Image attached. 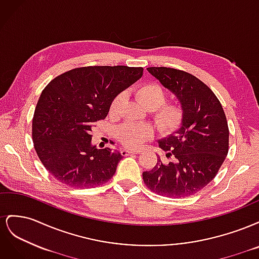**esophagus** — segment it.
I'll list each match as a JSON object with an SVG mask.
<instances>
[{
	"label": "esophagus",
	"mask_w": 259,
	"mask_h": 259,
	"mask_svg": "<svg viewBox=\"0 0 259 259\" xmlns=\"http://www.w3.org/2000/svg\"><path fill=\"white\" fill-rule=\"evenodd\" d=\"M140 150H134V149H128V148H123L121 149V153L122 155H128L133 153H139Z\"/></svg>",
	"instance_id": "esophagus-1"
}]
</instances>
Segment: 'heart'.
<instances>
[{
	"label": "heart",
	"mask_w": 259,
	"mask_h": 259,
	"mask_svg": "<svg viewBox=\"0 0 259 259\" xmlns=\"http://www.w3.org/2000/svg\"><path fill=\"white\" fill-rule=\"evenodd\" d=\"M137 94L148 108L154 109V122L162 133L170 134L180 126L184 117L183 109L176 104H165L166 93L160 84L146 83L140 86ZM122 104L123 95L120 94L112 100L110 114L119 113ZM152 133V128L146 124L125 123L116 130V136L124 145L138 147L150 139Z\"/></svg>",
	"instance_id": "b5f03b06"
}]
</instances>
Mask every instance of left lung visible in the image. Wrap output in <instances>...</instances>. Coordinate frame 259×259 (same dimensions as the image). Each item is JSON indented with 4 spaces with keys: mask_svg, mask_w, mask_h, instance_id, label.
Returning a JSON list of instances; mask_svg holds the SVG:
<instances>
[{
    "mask_svg": "<svg viewBox=\"0 0 259 259\" xmlns=\"http://www.w3.org/2000/svg\"><path fill=\"white\" fill-rule=\"evenodd\" d=\"M147 70L177 96L184 117L179 130L159 140L170 161L159 156L155 166L143 173L144 183L163 197H190L215 178L228 154L226 114L213 91L194 75L166 67Z\"/></svg>",
    "mask_w": 259,
    "mask_h": 259,
    "instance_id": "left-lung-1",
    "label": "left lung"
}]
</instances>
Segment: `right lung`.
<instances>
[{"label":"right lung","instance_id":"1","mask_svg":"<svg viewBox=\"0 0 259 259\" xmlns=\"http://www.w3.org/2000/svg\"><path fill=\"white\" fill-rule=\"evenodd\" d=\"M142 67L75 68L43 90L32 120L34 149L44 167L61 184L93 188L114 175L123 158L92 145V127L106 119L115 96L143 75Z\"/></svg>","mask_w":259,"mask_h":259}]
</instances>
